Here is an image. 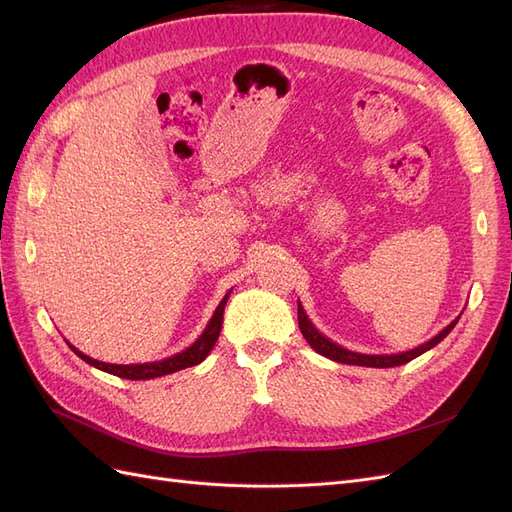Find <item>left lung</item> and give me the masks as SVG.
I'll return each mask as SVG.
<instances>
[{
    "instance_id": "1",
    "label": "left lung",
    "mask_w": 512,
    "mask_h": 512,
    "mask_svg": "<svg viewBox=\"0 0 512 512\" xmlns=\"http://www.w3.org/2000/svg\"><path fill=\"white\" fill-rule=\"evenodd\" d=\"M459 318H461V316H457V318H455L451 324H448V327H444L438 335H433V337L429 339V342H425V344H421V346H416V348H412V350L395 352V354H363V352H352V350H348V348H344V346H339V344L333 342V339H329L327 335H322V333L314 327L312 320L307 318L305 309H303V305H301V301H299V329H301L303 337L307 339V344L312 346L318 354L327 356V359H331V361L346 363V365H359V367H397V365H404V363L416 359V356H421L423 352L431 350L433 346H438V344L442 342V339L455 329V324H457Z\"/></svg>"
}]
</instances>
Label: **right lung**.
<instances>
[{
	"label": "right lung",
	"mask_w": 512,
	"mask_h": 512,
	"mask_svg": "<svg viewBox=\"0 0 512 512\" xmlns=\"http://www.w3.org/2000/svg\"><path fill=\"white\" fill-rule=\"evenodd\" d=\"M228 297H230V290L224 294V299L220 301V305L215 307V312H213L209 324L205 327V331L200 333V337L196 339L192 346H188L185 350H181L173 356H168V359H162V361L115 365V363H104V361L91 359V356L83 354L79 348H74L72 344H68V346L72 348V352L76 356H81V359L85 363H89L91 367L102 369V371H106V374H113V376L126 378V380H151V378H160V376H166V374H175V371H179V369L198 365V363H203L207 359V354L213 350L215 342H218V337H220L222 322H224V307H226Z\"/></svg>",
	"instance_id": "add662e5"
}]
</instances>
